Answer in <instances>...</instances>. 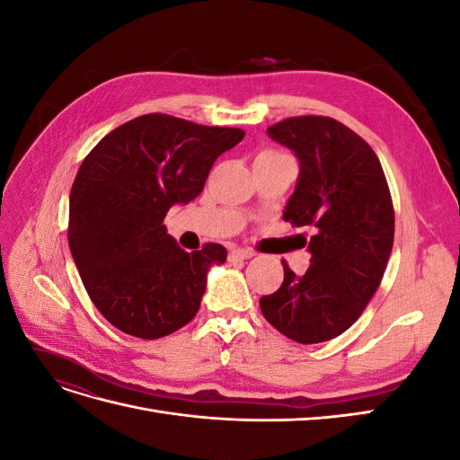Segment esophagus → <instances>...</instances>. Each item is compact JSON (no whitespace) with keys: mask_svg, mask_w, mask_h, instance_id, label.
Masks as SVG:
<instances>
[{"mask_svg":"<svg viewBox=\"0 0 460 460\" xmlns=\"http://www.w3.org/2000/svg\"><path fill=\"white\" fill-rule=\"evenodd\" d=\"M253 252H249V249H232L228 253L230 261H245V259H252Z\"/></svg>","mask_w":460,"mask_h":460,"instance_id":"obj_1","label":"esophagus"}]
</instances>
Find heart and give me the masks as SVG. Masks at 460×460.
<instances>
[{"instance_id":"1","label":"heart","mask_w":460,"mask_h":460,"mask_svg":"<svg viewBox=\"0 0 460 460\" xmlns=\"http://www.w3.org/2000/svg\"><path fill=\"white\" fill-rule=\"evenodd\" d=\"M267 153H272V151H264V153H261V155H267Z\"/></svg>"}]
</instances>
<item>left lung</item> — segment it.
<instances>
[{"label": "left lung", "instance_id": "left-lung-1", "mask_svg": "<svg viewBox=\"0 0 460 460\" xmlns=\"http://www.w3.org/2000/svg\"><path fill=\"white\" fill-rule=\"evenodd\" d=\"M294 151L297 184L284 208L294 226H313L311 267L261 297L264 318L297 343L340 336L378 289L394 247L395 213L372 147L330 117H294L267 128Z\"/></svg>", "mask_w": 460, "mask_h": 460}]
</instances>
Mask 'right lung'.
<instances>
[{
	"mask_svg": "<svg viewBox=\"0 0 460 460\" xmlns=\"http://www.w3.org/2000/svg\"><path fill=\"white\" fill-rule=\"evenodd\" d=\"M240 128L151 113L109 132L82 161L68 201V245L90 299L111 324L157 340L198 314L213 264L228 252L186 253L163 220L203 191Z\"/></svg>",
	"mask_w": 460,
	"mask_h": 460,
	"instance_id": "add662e5",
	"label": "right lung"
}]
</instances>
